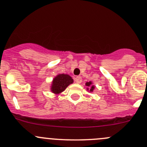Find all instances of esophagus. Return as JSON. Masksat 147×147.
<instances>
[{
	"instance_id": "34e87169",
	"label": "esophagus",
	"mask_w": 147,
	"mask_h": 147,
	"mask_svg": "<svg viewBox=\"0 0 147 147\" xmlns=\"http://www.w3.org/2000/svg\"><path fill=\"white\" fill-rule=\"evenodd\" d=\"M75 81L77 84H80L82 82V78L80 76H77V77H75Z\"/></svg>"
}]
</instances>
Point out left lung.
Masks as SVG:
<instances>
[{"label": "left lung", "instance_id": "8db88e82", "mask_svg": "<svg viewBox=\"0 0 147 147\" xmlns=\"http://www.w3.org/2000/svg\"><path fill=\"white\" fill-rule=\"evenodd\" d=\"M91 84H92V82H86V86H91V88H90V91H93V89H94V86H93V85H92L91 86ZM87 89H88V88H87Z\"/></svg>", "mask_w": 147, "mask_h": 147}]
</instances>
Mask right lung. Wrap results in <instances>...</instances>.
Segmentation results:
<instances>
[{
  "label": "right lung",
  "mask_w": 147,
  "mask_h": 147,
  "mask_svg": "<svg viewBox=\"0 0 147 147\" xmlns=\"http://www.w3.org/2000/svg\"><path fill=\"white\" fill-rule=\"evenodd\" d=\"M73 83V80L70 75L65 74H59L53 80L51 84V91L56 94L61 93L70 85Z\"/></svg>",
  "instance_id": "add662e5"
}]
</instances>
